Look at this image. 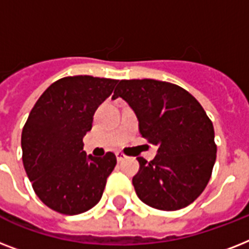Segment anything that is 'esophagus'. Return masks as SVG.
Returning a JSON list of instances; mask_svg holds the SVG:
<instances>
[{
    "instance_id": "34e87169",
    "label": "esophagus",
    "mask_w": 249,
    "mask_h": 249,
    "mask_svg": "<svg viewBox=\"0 0 249 249\" xmlns=\"http://www.w3.org/2000/svg\"><path fill=\"white\" fill-rule=\"evenodd\" d=\"M125 158H126V156H125L124 154H123V152H116L117 161H123V160H124Z\"/></svg>"
}]
</instances>
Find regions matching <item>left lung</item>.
I'll return each mask as SVG.
<instances>
[{"mask_svg":"<svg viewBox=\"0 0 249 249\" xmlns=\"http://www.w3.org/2000/svg\"><path fill=\"white\" fill-rule=\"evenodd\" d=\"M119 97L137 115L142 137L159 147L151 161L137 158L138 197L160 211L191 204L208 185L216 161L214 129L204 108L181 86L152 79L121 80L112 99Z\"/></svg>","mask_w":249,"mask_h":249,"instance_id":"8db88e82","label":"left lung"}]
</instances>
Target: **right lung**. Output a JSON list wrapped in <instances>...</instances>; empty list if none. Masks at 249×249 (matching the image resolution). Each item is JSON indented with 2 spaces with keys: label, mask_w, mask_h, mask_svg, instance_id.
<instances>
[{
  "label": "right lung",
  "mask_w": 249,
  "mask_h": 249,
  "mask_svg": "<svg viewBox=\"0 0 249 249\" xmlns=\"http://www.w3.org/2000/svg\"><path fill=\"white\" fill-rule=\"evenodd\" d=\"M117 81L86 75L63 77L45 90L25 121L23 165L37 196L55 212L80 214L101 200L116 156L86 155L83 138Z\"/></svg>",
  "instance_id": "obj_1"
}]
</instances>
